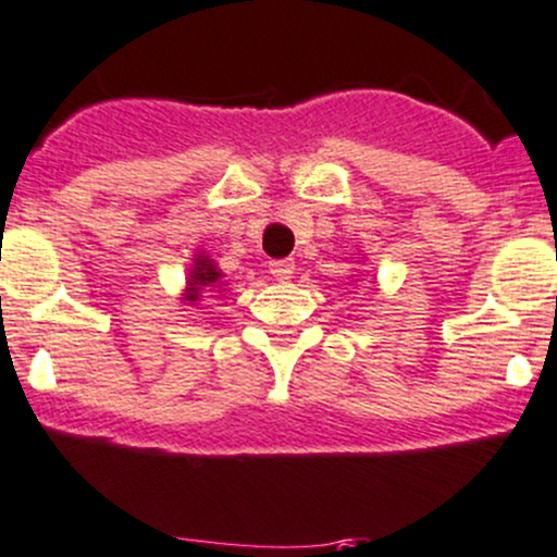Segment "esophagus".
Here are the masks:
<instances>
[{
    "instance_id": "34e87169",
    "label": "esophagus",
    "mask_w": 557,
    "mask_h": 557,
    "mask_svg": "<svg viewBox=\"0 0 557 557\" xmlns=\"http://www.w3.org/2000/svg\"><path fill=\"white\" fill-rule=\"evenodd\" d=\"M294 269L296 263L290 261V258H274V261H269V272H272L277 280H290Z\"/></svg>"
}]
</instances>
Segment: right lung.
<instances>
[{
    "label": "right lung",
    "mask_w": 557,
    "mask_h": 557,
    "mask_svg": "<svg viewBox=\"0 0 557 557\" xmlns=\"http://www.w3.org/2000/svg\"><path fill=\"white\" fill-rule=\"evenodd\" d=\"M215 283H221V269H215V263L205 256L194 258V269H190L188 280V301H199L201 290L215 288Z\"/></svg>",
    "instance_id": "right-lung-1"
}]
</instances>
